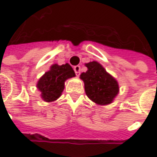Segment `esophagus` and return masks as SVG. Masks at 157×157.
<instances>
[{
    "instance_id": "obj_1",
    "label": "esophagus",
    "mask_w": 157,
    "mask_h": 157,
    "mask_svg": "<svg viewBox=\"0 0 157 157\" xmlns=\"http://www.w3.org/2000/svg\"><path fill=\"white\" fill-rule=\"evenodd\" d=\"M73 69H74V71L75 73H76V75H77V76H79L80 71H81V67L79 66V65H77V66H75Z\"/></svg>"
}]
</instances>
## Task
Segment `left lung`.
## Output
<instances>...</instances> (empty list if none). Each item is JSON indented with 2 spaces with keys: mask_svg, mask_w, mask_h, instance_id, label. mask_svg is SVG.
<instances>
[{
  "mask_svg": "<svg viewBox=\"0 0 157 157\" xmlns=\"http://www.w3.org/2000/svg\"><path fill=\"white\" fill-rule=\"evenodd\" d=\"M86 66L87 71L81 73L80 78L87 97L98 105L111 103L119 92L117 81L95 61L86 63Z\"/></svg>",
  "mask_w": 157,
  "mask_h": 157,
  "instance_id": "left-lung-1",
  "label": "left lung"
}]
</instances>
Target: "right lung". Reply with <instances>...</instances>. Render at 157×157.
Here are the masks:
<instances>
[{
  "label": "right lung",
  "mask_w": 157,
  "mask_h": 157,
  "mask_svg": "<svg viewBox=\"0 0 157 157\" xmlns=\"http://www.w3.org/2000/svg\"><path fill=\"white\" fill-rule=\"evenodd\" d=\"M73 77H75L74 71L69 63L63 65L53 64L50 70L37 83V87L41 93L42 100L47 102L57 100L64 89L65 80Z\"/></svg>",
  "instance_id": "obj_1"
}]
</instances>
